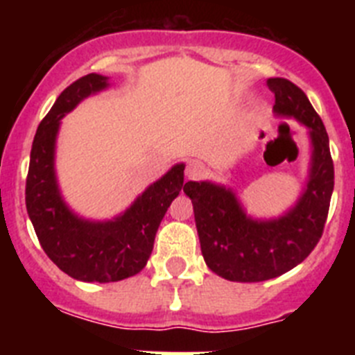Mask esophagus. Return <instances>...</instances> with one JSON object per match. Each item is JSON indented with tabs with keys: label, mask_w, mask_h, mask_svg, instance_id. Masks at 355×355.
I'll return each mask as SVG.
<instances>
[{
	"label": "esophagus",
	"mask_w": 355,
	"mask_h": 355,
	"mask_svg": "<svg viewBox=\"0 0 355 355\" xmlns=\"http://www.w3.org/2000/svg\"><path fill=\"white\" fill-rule=\"evenodd\" d=\"M206 174V165L202 162H188L187 171H184V175H187V180H200L202 175Z\"/></svg>",
	"instance_id": "34e87169"
}]
</instances>
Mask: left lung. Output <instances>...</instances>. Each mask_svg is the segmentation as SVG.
<instances>
[{"mask_svg":"<svg viewBox=\"0 0 355 355\" xmlns=\"http://www.w3.org/2000/svg\"><path fill=\"white\" fill-rule=\"evenodd\" d=\"M266 87L275 96V114L295 117L311 135V174L295 208L275 220H254L229 188L208 181H188L183 188L192 199L206 265L236 283L274 279L302 263L324 233L334 188L327 131L306 94L284 78H270Z\"/></svg>","mask_w":355,"mask_h":355,"instance_id":"obj_1","label":"left lung"}]
</instances>
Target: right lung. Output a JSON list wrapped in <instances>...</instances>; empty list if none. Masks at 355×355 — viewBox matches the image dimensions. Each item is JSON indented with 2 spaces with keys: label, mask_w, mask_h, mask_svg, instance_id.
Instances as JSON below:
<instances>
[{
  "label": "right lung",
  "mask_w": 355,
  "mask_h": 355,
  "mask_svg": "<svg viewBox=\"0 0 355 355\" xmlns=\"http://www.w3.org/2000/svg\"><path fill=\"white\" fill-rule=\"evenodd\" d=\"M105 87L106 78L92 72L58 96L37 128L26 178V209L44 252L62 272L85 283H115L139 274L153 252L159 222L184 188L180 163L114 220H83L64 205L53 167L60 119Z\"/></svg>",
  "instance_id": "add662e5"
}]
</instances>
